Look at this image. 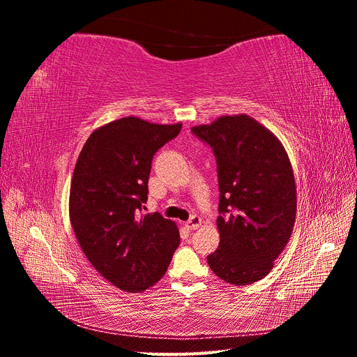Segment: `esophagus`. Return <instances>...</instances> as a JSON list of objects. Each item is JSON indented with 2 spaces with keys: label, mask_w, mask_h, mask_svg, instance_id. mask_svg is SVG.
<instances>
[{
  "label": "esophagus",
  "mask_w": 357,
  "mask_h": 357,
  "mask_svg": "<svg viewBox=\"0 0 357 357\" xmlns=\"http://www.w3.org/2000/svg\"><path fill=\"white\" fill-rule=\"evenodd\" d=\"M201 223H202V220H201L199 215H192V218L186 222V228L190 229V231L198 229L199 226H201Z\"/></svg>",
  "instance_id": "obj_1"
}]
</instances>
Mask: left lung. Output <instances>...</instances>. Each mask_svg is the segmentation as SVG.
<instances>
[{
    "mask_svg": "<svg viewBox=\"0 0 357 357\" xmlns=\"http://www.w3.org/2000/svg\"><path fill=\"white\" fill-rule=\"evenodd\" d=\"M192 132L210 144L218 160L220 244L207 262L226 283L259 282L294 232L296 186L287 152L247 114L220 116Z\"/></svg>",
    "mask_w": 357,
    "mask_h": 357,
    "instance_id": "8db88e82",
    "label": "left lung"
}]
</instances>
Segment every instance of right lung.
I'll return each mask as SVG.
<instances>
[{
    "mask_svg": "<svg viewBox=\"0 0 357 357\" xmlns=\"http://www.w3.org/2000/svg\"><path fill=\"white\" fill-rule=\"evenodd\" d=\"M180 129L181 123L117 119L95 129L75 162L70 189L75 238L96 271L129 294L159 282L180 244L174 222L142 214L152 159Z\"/></svg>",
    "mask_w": 357,
    "mask_h": 357,
    "instance_id": "obj_1",
    "label": "right lung"
}]
</instances>
